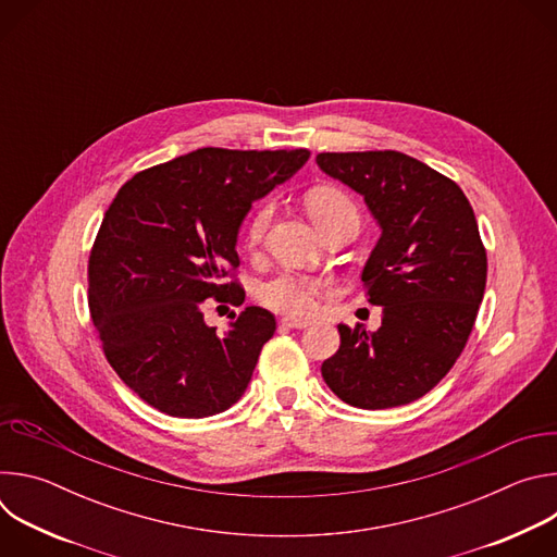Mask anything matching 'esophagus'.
<instances>
[{"label": "esophagus", "instance_id": "34e87169", "mask_svg": "<svg viewBox=\"0 0 557 557\" xmlns=\"http://www.w3.org/2000/svg\"><path fill=\"white\" fill-rule=\"evenodd\" d=\"M280 324L284 326V329H306L310 322H306V320H293V317H284V320H280Z\"/></svg>", "mask_w": 557, "mask_h": 557}]
</instances>
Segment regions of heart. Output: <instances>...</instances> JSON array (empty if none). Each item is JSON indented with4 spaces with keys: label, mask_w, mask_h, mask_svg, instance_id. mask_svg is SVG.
<instances>
[{
    "label": "heart",
    "mask_w": 557,
    "mask_h": 557,
    "mask_svg": "<svg viewBox=\"0 0 557 557\" xmlns=\"http://www.w3.org/2000/svg\"><path fill=\"white\" fill-rule=\"evenodd\" d=\"M306 209L310 213V218L314 220V224L324 228L326 224H331L333 220L342 218V215H357L352 200L348 198V194H344L337 187L331 185H320L312 187L306 198ZM271 207L262 205L253 211L249 224H247V233L245 240L247 247H258L262 243V237L267 233V226L271 222ZM260 301L282 314H290V317H310L317 310V284L304 275H295V273H282L269 282H264L258 290Z\"/></svg>",
    "instance_id": "1"
}]
</instances>
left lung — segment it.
<instances>
[{"label":"left lung","instance_id":"left-lung-1","mask_svg":"<svg viewBox=\"0 0 557 557\" xmlns=\"http://www.w3.org/2000/svg\"><path fill=\"white\" fill-rule=\"evenodd\" d=\"M317 165L363 196L381 226L361 280L383 306L381 329L339 324L342 346L322 363L348 406L385 410L428 394L460 357L487 282V251L462 189L417 158L324 151Z\"/></svg>","mask_w":557,"mask_h":557}]
</instances>
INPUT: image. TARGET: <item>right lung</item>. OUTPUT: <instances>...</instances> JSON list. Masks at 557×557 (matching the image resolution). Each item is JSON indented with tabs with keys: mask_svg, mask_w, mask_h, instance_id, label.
Segmentation results:
<instances>
[{
	"mask_svg": "<svg viewBox=\"0 0 557 557\" xmlns=\"http://www.w3.org/2000/svg\"><path fill=\"white\" fill-rule=\"evenodd\" d=\"M308 149L202 147L132 176L88 262V304L106 359L145 404L178 419L228 410L245 394L275 317L249 306L226 335L205 299L240 306L235 243L251 202L290 178Z\"/></svg>",
	"mask_w": 557,
	"mask_h": 557,
	"instance_id": "right-lung-1",
	"label": "right lung"
}]
</instances>
